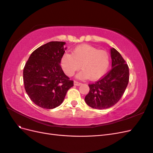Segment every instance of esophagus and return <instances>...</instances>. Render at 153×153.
<instances>
[{"label":"esophagus","instance_id":"obj_1","mask_svg":"<svg viewBox=\"0 0 153 153\" xmlns=\"http://www.w3.org/2000/svg\"><path fill=\"white\" fill-rule=\"evenodd\" d=\"M82 84L80 82H76V81H74V85H76V86H78V85H80Z\"/></svg>","mask_w":153,"mask_h":153}]
</instances>
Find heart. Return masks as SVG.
Returning <instances> with one entry per match:
<instances>
[{
    "label": "heart",
    "instance_id": "b5f03b06",
    "mask_svg": "<svg viewBox=\"0 0 153 153\" xmlns=\"http://www.w3.org/2000/svg\"><path fill=\"white\" fill-rule=\"evenodd\" d=\"M110 55L104 50L89 45L78 46L72 51V54L64 53L61 60V67L66 75L73 76L80 68L82 71L76 77L79 79L96 81L102 78L110 66Z\"/></svg>",
    "mask_w": 153,
    "mask_h": 153
}]
</instances>
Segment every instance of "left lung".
Segmentation results:
<instances>
[{
    "label": "left lung",
    "instance_id": "left-lung-1",
    "mask_svg": "<svg viewBox=\"0 0 153 153\" xmlns=\"http://www.w3.org/2000/svg\"><path fill=\"white\" fill-rule=\"evenodd\" d=\"M112 69L100 80L89 84L85 103L96 109H106L121 99L129 82V68L121 55L114 48L110 49Z\"/></svg>",
    "mask_w": 153,
    "mask_h": 153
}]
</instances>
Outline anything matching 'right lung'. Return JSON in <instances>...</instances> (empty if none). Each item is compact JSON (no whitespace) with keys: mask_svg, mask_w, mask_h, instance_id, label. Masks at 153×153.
Segmentation results:
<instances>
[{"mask_svg":"<svg viewBox=\"0 0 153 153\" xmlns=\"http://www.w3.org/2000/svg\"><path fill=\"white\" fill-rule=\"evenodd\" d=\"M62 41H51L35 50L23 73L25 91L39 107L52 109L61 105L73 81L60 66L66 48Z\"/></svg>","mask_w":153,"mask_h":153,"instance_id":"1","label":"right lung"}]
</instances>
